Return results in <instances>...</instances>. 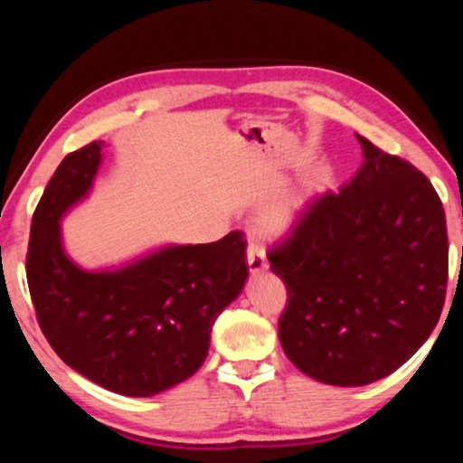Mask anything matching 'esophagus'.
Masks as SVG:
<instances>
[{
  "label": "esophagus",
  "mask_w": 463,
  "mask_h": 463,
  "mask_svg": "<svg viewBox=\"0 0 463 463\" xmlns=\"http://www.w3.org/2000/svg\"><path fill=\"white\" fill-rule=\"evenodd\" d=\"M247 263H249V271L253 273H261L268 269V260H265V250L263 247L255 245V242H249L247 247Z\"/></svg>",
  "instance_id": "1"
}]
</instances>
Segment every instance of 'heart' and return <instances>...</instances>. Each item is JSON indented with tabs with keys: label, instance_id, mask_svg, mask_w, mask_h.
<instances>
[{
	"label": "heart",
	"instance_id": "heart-1",
	"mask_svg": "<svg viewBox=\"0 0 463 463\" xmlns=\"http://www.w3.org/2000/svg\"><path fill=\"white\" fill-rule=\"evenodd\" d=\"M328 182H331L328 169H318L307 184L286 194L276 206L263 214L260 222L261 232L269 234V237H278V234L288 232L298 222V218L304 214V210L308 208L312 198L323 192Z\"/></svg>",
	"mask_w": 463,
	"mask_h": 463
}]
</instances>
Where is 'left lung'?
<instances>
[{"label": "left lung", "mask_w": 463, "mask_h": 463, "mask_svg": "<svg viewBox=\"0 0 463 463\" xmlns=\"http://www.w3.org/2000/svg\"><path fill=\"white\" fill-rule=\"evenodd\" d=\"M364 165L308 203L269 249L284 279L279 341L298 370L333 386H364L417 354L441 317L449 247L429 179L359 137Z\"/></svg>", "instance_id": "obj_1"}]
</instances>
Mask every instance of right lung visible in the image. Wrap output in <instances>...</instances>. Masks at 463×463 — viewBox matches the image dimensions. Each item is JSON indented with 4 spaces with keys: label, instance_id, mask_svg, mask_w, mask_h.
<instances>
[{
    "label": "right lung",
    "instance_id": "1",
    "mask_svg": "<svg viewBox=\"0 0 463 463\" xmlns=\"http://www.w3.org/2000/svg\"><path fill=\"white\" fill-rule=\"evenodd\" d=\"M101 140L69 153L30 226L28 289L62 362L98 386L153 396L198 372L218 315L249 276L241 231L206 245L156 250L116 271H85L61 245V216L90 192Z\"/></svg>",
    "mask_w": 463,
    "mask_h": 463
}]
</instances>
